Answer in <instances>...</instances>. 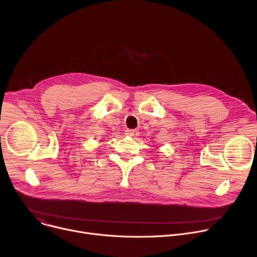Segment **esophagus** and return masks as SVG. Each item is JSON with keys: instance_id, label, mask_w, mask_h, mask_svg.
<instances>
[{"instance_id": "1", "label": "esophagus", "mask_w": 257, "mask_h": 257, "mask_svg": "<svg viewBox=\"0 0 257 257\" xmlns=\"http://www.w3.org/2000/svg\"><path fill=\"white\" fill-rule=\"evenodd\" d=\"M125 132H126V135L128 136H138L140 134L139 130H134V129H127Z\"/></svg>"}]
</instances>
